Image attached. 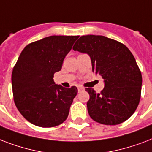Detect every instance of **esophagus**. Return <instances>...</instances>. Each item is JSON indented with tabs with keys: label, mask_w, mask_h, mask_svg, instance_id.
<instances>
[{
	"label": "esophagus",
	"mask_w": 152,
	"mask_h": 152,
	"mask_svg": "<svg viewBox=\"0 0 152 152\" xmlns=\"http://www.w3.org/2000/svg\"><path fill=\"white\" fill-rule=\"evenodd\" d=\"M83 90H84V88H83V87H79V88H78L79 92H80L81 91H83Z\"/></svg>",
	"instance_id": "1"
}]
</instances>
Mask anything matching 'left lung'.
Instances as JSON below:
<instances>
[{
    "instance_id": "obj_1",
    "label": "left lung",
    "mask_w": 152,
    "mask_h": 152,
    "mask_svg": "<svg viewBox=\"0 0 152 152\" xmlns=\"http://www.w3.org/2000/svg\"><path fill=\"white\" fill-rule=\"evenodd\" d=\"M72 49L90 56L93 72L105 82L99 93L86 88L91 118L107 125L128 120L139 105L142 86L141 72L132 53L124 44L102 35L81 36Z\"/></svg>"
}]
</instances>
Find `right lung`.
<instances>
[{
  "mask_svg": "<svg viewBox=\"0 0 152 152\" xmlns=\"http://www.w3.org/2000/svg\"><path fill=\"white\" fill-rule=\"evenodd\" d=\"M78 35H53L28 44L12 72L13 99L18 110L31 124L50 128L68 118L78 90L55 84L53 75L61 69L65 56Z\"/></svg>",
  "mask_w": 152,
  "mask_h": 152,
  "instance_id": "add662e5",
  "label": "right lung"
}]
</instances>
